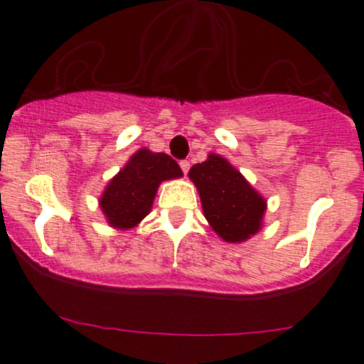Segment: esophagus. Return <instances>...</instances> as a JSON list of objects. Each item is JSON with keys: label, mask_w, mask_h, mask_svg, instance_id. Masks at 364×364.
Wrapping results in <instances>:
<instances>
[{"label": "esophagus", "mask_w": 364, "mask_h": 364, "mask_svg": "<svg viewBox=\"0 0 364 364\" xmlns=\"http://www.w3.org/2000/svg\"><path fill=\"white\" fill-rule=\"evenodd\" d=\"M180 169L184 171V175H188V171H189V162H188V160H180Z\"/></svg>", "instance_id": "34e87169"}]
</instances>
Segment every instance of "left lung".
I'll return each mask as SVG.
<instances>
[{
    "instance_id": "1",
    "label": "left lung",
    "mask_w": 364,
    "mask_h": 364,
    "mask_svg": "<svg viewBox=\"0 0 364 364\" xmlns=\"http://www.w3.org/2000/svg\"><path fill=\"white\" fill-rule=\"evenodd\" d=\"M197 186L205 220L226 242H244L262 226L266 200L250 186L237 167L211 153L189 169Z\"/></svg>"
}]
</instances>
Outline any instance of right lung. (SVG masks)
<instances>
[{"instance_id":"1","label":"right lung","mask_w":364,"mask_h":364,"mask_svg":"<svg viewBox=\"0 0 364 364\" xmlns=\"http://www.w3.org/2000/svg\"><path fill=\"white\" fill-rule=\"evenodd\" d=\"M178 176H182V169L169 154L153 153L146 147L138 149L100 197V208L109 226L117 230L136 226L149 215L159 186Z\"/></svg>"}]
</instances>
